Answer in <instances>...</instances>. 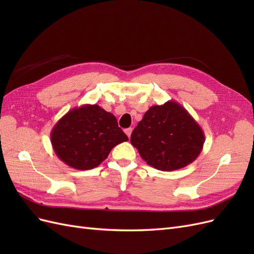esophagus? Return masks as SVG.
<instances>
[{"mask_svg": "<svg viewBox=\"0 0 254 254\" xmlns=\"http://www.w3.org/2000/svg\"><path fill=\"white\" fill-rule=\"evenodd\" d=\"M131 132H132V128L125 129V133L128 135V137H130V135H131Z\"/></svg>", "mask_w": 254, "mask_h": 254, "instance_id": "34e87169", "label": "esophagus"}]
</instances>
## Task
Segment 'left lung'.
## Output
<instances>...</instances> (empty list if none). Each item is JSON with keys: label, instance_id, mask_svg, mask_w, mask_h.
I'll use <instances>...</instances> for the list:
<instances>
[{"label": "left lung", "instance_id": "8db88e82", "mask_svg": "<svg viewBox=\"0 0 254 254\" xmlns=\"http://www.w3.org/2000/svg\"><path fill=\"white\" fill-rule=\"evenodd\" d=\"M130 142L148 165L172 172L197 159L203 147L204 133L184 107L168 101L146 111Z\"/></svg>", "mask_w": 254, "mask_h": 254}]
</instances>
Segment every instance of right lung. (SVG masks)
<instances>
[{
  "label": "right lung",
  "mask_w": 254,
  "mask_h": 254,
  "mask_svg": "<svg viewBox=\"0 0 254 254\" xmlns=\"http://www.w3.org/2000/svg\"><path fill=\"white\" fill-rule=\"evenodd\" d=\"M128 136L117 118L98 105H82L61 118L51 132L57 157L76 170H92L108 157L111 149Z\"/></svg>",
  "instance_id": "1"
}]
</instances>
